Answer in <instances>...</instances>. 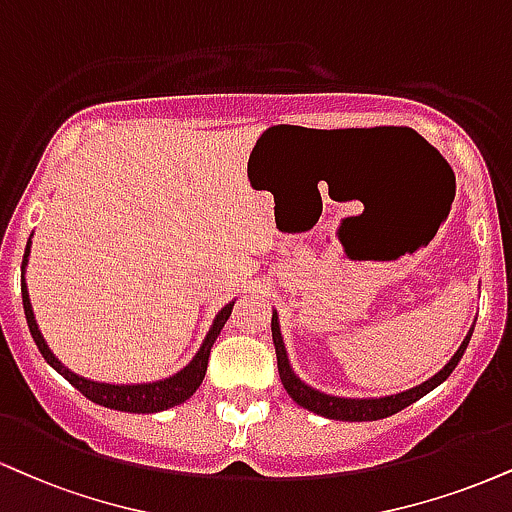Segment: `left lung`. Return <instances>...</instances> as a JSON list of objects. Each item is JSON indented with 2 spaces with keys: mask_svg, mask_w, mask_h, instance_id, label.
<instances>
[{
  "mask_svg": "<svg viewBox=\"0 0 512 512\" xmlns=\"http://www.w3.org/2000/svg\"><path fill=\"white\" fill-rule=\"evenodd\" d=\"M272 336H274V346H276V365H279V377L283 389L288 391L295 403L303 405L305 410L317 412V415L329 417V420H343V422H372V420H384V417L396 415V412L405 410L408 405L420 400L422 396H427L429 391L436 389V386L443 384L448 377L453 374V369L458 367L460 357L465 355L467 343H470L472 331L467 334L463 341V346L458 348V353L453 355V360L448 362L446 367L441 369L439 374H434L432 379L424 381V384L415 386V389L396 393V396H386V398H338V396H326L322 391H315L312 386H307L305 381H300L293 374L291 365H288V355L286 348H283L281 341V331H279V317L276 312L272 315Z\"/></svg>",
  "mask_w": 512,
  "mask_h": 512,
  "instance_id": "obj_1",
  "label": "left lung"
}]
</instances>
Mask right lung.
Returning a JSON list of instances; mask_svg holds the SVG:
<instances>
[{"label": "right lung", "instance_id": "obj_1", "mask_svg": "<svg viewBox=\"0 0 512 512\" xmlns=\"http://www.w3.org/2000/svg\"><path fill=\"white\" fill-rule=\"evenodd\" d=\"M30 255V240L26 245V255H23V269H26ZM21 295H23V310H26V319H28V329L30 336H33L35 346L42 353V357L52 365L57 372L64 377L69 384L76 386V389L83 393L85 398L92 400V403L104 405V408L112 410H121V412H162L174 408V405H181L183 400H188L193 393L197 391V386L202 384L207 372V360H209V350H212V343L217 341L221 326L226 324V319L231 317L233 303H229L224 310L219 312L217 319H214L212 329L202 343V348L197 350V355L193 357V362L186 369L174 374V377L164 379V381H155V384H133V386H119V384H100V381H90L85 377H78L73 374L71 369H66L57 357L52 355V350L47 348L45 338H42L38 324H35V315L33 307H30V298H28V288H26V279L21 276Z\"/></svg>", "mask_w": 512, "mask_h": 512}]
</instances>
